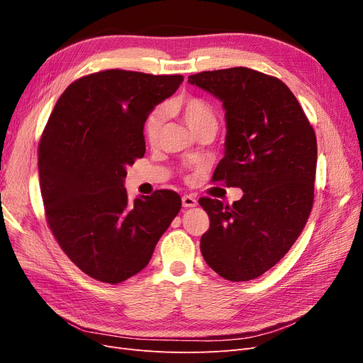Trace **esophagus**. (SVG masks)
<instances>
[{"label": "esophagus", "instance_id": "34e87169", "mask_svg": "<svg viewBox=\"0 0 363 363\" xmlns=\"http://www.w3.org/2000/svg\"><path fill=\"white\" fill-rule=\"evenodd\" d=\"M196 203H199V201H196V199H195L194 195H184L183 199H182V204L186 208H188V207H195Z\"/></svg>", "mask_w": 363, "mask_h": 363}]
</instances>
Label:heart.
Returning <instances> with one entry per match:
<instances>
[{"mask_svg":"<svg viewBox=\"0 0 363 363\" xmlns=\"http://www.w3.org/2000/svg\"><path fill=\"white\" fill-rule=\"evenodd\" d=\"M167 112L175 118L182 119L194 133L201 136H212L218 128V116L213 107L208 104L204 98L195 95L179 96L167 104ZM164 118L160 111L151 112L142 127V135H144L145 144L150 147L157 145L162 135Z\"/></svg>","mask_w":363,"mask_h":363,"instance_id":"b5f03b06","label":"heart"}]
</instances>
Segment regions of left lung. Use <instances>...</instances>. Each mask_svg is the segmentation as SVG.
<instances>
[{
    "mask_svg": "<svg viewBox=\"0 0 363 363\" xmlns=\"http://www.w3.org/2000/svg\"><path fill=\"white\" fill-rule=\"evenodd\" d=\"M188 82L225 108V156L212 180L244 191L232 206L200 199L211 219L200 242L203 257L225 280L257 279L291 250L311 215L313 127L277 77L238 67L203 71Z\"/></svg>",
    "mask_w": 363,
    "mask_h": 363,
    "instance_id": "1",
    "label": "left lung"
}]
</instances>
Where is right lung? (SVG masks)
Returning <instances> with one entry per match:
<instances>
[{"label": "right lung", "instance_id": "obj_1", "mask_svg": "<svg viewBox=\"0 0 363 363\" xmlns=\"http://www.w3.org/2000/svg\"><path fill=\"white\" fill-rule=\"evenodd\" d=\"M183 75L106 69L71 83L42 131L38 164L54 239L87 276L116 284L144 269L182 207L160 189L130 200L125 168L145 155L150 112Z\"/></svg>", "mask_w": 363, "mask_h": 363}]
</instances>
